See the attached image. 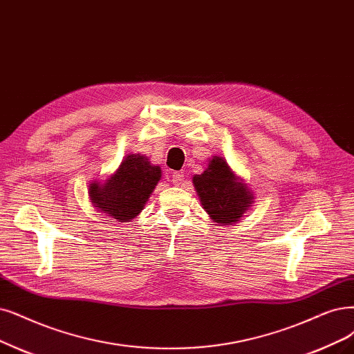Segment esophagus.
Returning a JSON list of instances; mask_svg holds the SVG:
<instances>
[{
	"instance_id": "34e87169",
	"label": "esophagus",
	"mask_w": 354,
	"mask_h": 354,
	"mask_svg": "<svg viewBox=\"0 0 354 354\" xmlns=\"http://www.w3.org/2000/svg\"><path fill=\"white\" fill-rule=\"evenodd\" d=\"M184 179H185V176H184V174H182V172H174V174H172L174 185H176V187L184 184Z\"/></svg>"
}]
</instances>
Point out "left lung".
Wrapping results in <instances>:
<instances>
[{"instance_id":"left-lung-1","label":"left lung","mask_w":354,"mask_h":354,"mask_svg":"<svg viewBox=\"0 0 354 354\" xmlns=\"http://www.w3.org/2000/svg\"><path fill=\"white\" fill-rule=\"evenodd\" d=\"M192 184L207 214L221 226L236 223L254 203L252 192L218 156H213L201 175L192 178Z\"/></svg>"}]
</instances>
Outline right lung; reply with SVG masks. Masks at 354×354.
Segmentation results:
<instances>
[{
	"instance_id": "obj_1",
	"label": "right lung",
	"mask_w": 354,
	"mask_h": 354,
	"mask_svg": "<svg viewBox=\"0 0 354 354\" xmlns=\"http://www.w3.org/2000/svg\"><path fill=\"white\" fill-rule=\"evenodd\" d=\"M160 178V166L151 165L147 156L128 154L103 184L91 182L88 197L97 212L125 223L141 213Z\"/></svg>"
}]
</instances>
